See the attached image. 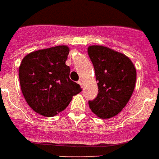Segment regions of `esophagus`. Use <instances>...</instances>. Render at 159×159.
<instances>
[{
  "instance_id": "obj_1",
  "label": "esophagus",
  "mask_w": 159,
  "mask_h": 159,
  "mask_svg": "<svg viewBox=\"0 0 159 159\" xmlns=\"http://www.w3.org/2000/svg\"><path fill=\"white\" fill-rule=\"evenodd\" d=\"M78 83H79V84L80 85V86H81V87H83V84H84V81H83L82 80H80L78 81Z\"/></svg>"
}]
</instances>
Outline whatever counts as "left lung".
Masks as SVG:
<instances>
[{"label": "left lung", "instance_id": "obj_1", "mask_svg": "<svg viewBox=\"0 0 159 159\" xmlns=\"http://www.w3.org/2000/svg\"><path fill=\"white\" fill-rule=\"evenodd\" d=\"M88 55L98 81V93L89 106L102 119L116 116L130 99L136 82V69L128 56L100 45L90 46Z\"/></svg>", "mask_w": 159, "mask_h": 159}]
</instances>
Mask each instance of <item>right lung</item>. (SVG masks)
Wrapping results in <instances>:
<instances>
[{"label": "right lung", "mask_w": 159, "mask_h": 159, "mask_svg": "<svg viewBox=\"0 0 159 159\" xmlns=\"http://www.w3.org/2000/svg\"><path fill=\"white\" fill-rule=\"evenodd\" d=\"M68 53L67 46H56L30 53L20 63L24 98L42 116L57 115L66 109L73 96L81 92L80 85L69 78L70 67L66 65Z\"/></svg>", "instance_id": "right-lung-1"}]
</instances>
